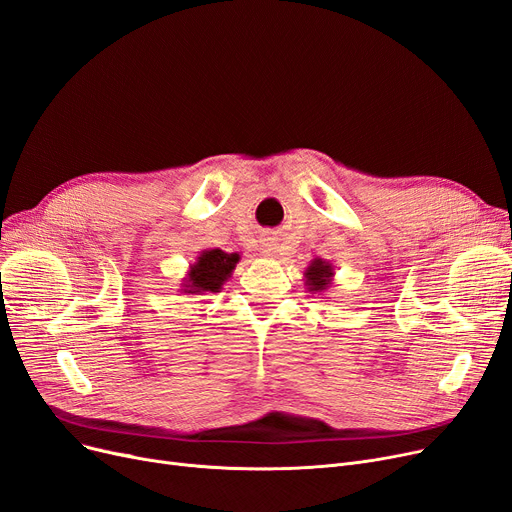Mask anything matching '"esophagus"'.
<instances>
[{
  "mask_svg": "<svg viewBox=\"0 0 512 512\" xmlns=\"http://www.w3.org/2000/svg\"><path fill=\"white\" fill-rule=\"evenodd\" d=\"M261 253L274 255V253H276V244H272V242H268V240H263V242H261Z\"/></svg>",
  "mask_w": 512,
  "mask_h": 512,
  "instance_id": "esophagus-1",
  "label": "esophagus"
}]
</instances>
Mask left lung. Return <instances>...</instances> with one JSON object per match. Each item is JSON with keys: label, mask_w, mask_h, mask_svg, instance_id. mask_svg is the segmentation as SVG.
I'll list each match as a JSON object with an SVG mask.
<instances>
[{"label": "left lung", "mask_w": 512, "mask_h": 512, "mask_svg": "<svg viewBox=\"0 0 512 512\" xmlns=\"http://www.w3.org/2000/svg\"><path fill=\"white\" fill-rule=\"evenodd\" d=\"M305 286L309 288V293H324L326 288L332 284V276H335V265L324 259H314L311 261L305 272Z\"/></svg>", "instance_id": "1"}]
</instances>
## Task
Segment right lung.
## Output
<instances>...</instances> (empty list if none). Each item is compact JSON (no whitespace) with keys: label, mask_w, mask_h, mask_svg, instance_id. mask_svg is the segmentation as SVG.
Wrapping results in <instances>:
<instances>
[{"label":"right lung","mask_w":512,"mask_h":512,"mask_svg":"<svg viewBox=\"0 0 512 512\" xmlns=\"http://www.w3.org/2000/svg\"><path fill=\"white\" fill-rule=\"evenodd\" d=\"M238 261V253H226L221 249L203 251L188 268V276L184 278L182 291L188 295L217 293L219 288L232 278Z\"/></svg>","instance_id":"1"}]
</instances>
